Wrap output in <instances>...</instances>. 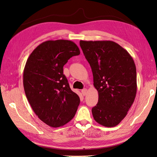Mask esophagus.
Returning a JSON list of instances; mask_svg holds the SVG:
<instances>
[{
    "instance_id": "34e87169",
    "label": "esophagus",
    "mask_w": 157,
    "mask_h": 157,
    "mask_svg": "<svg viewBox=\"0 0 157 157\" xmlns=\"http://www.w3.org/2000/svg\"><path fill=\"white\" fill-rule=\"evenodd\" d=\"M82 94H83V96H86V94H87V89H86V88L83 89V90H82Z\"/></svg>"
}]
</instances>
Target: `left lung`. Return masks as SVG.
<instances>
[{"instance_id": "8db88e82", "label": "left lung", "mask_w": 157, "mask_h": 157, "mask_svg": "<svg viewBox=\"0 0 157 157\" xmlns=\"http://www.w3.org/2000/svg\"><path fill=\"white\" fill-rule=\"evenodd\" d=\"M92 68L98 102L92 109L96 121L105 127L118 125L135 99L136 70L126 49L112 41H80Z\"/></svg>"}]
</instances>
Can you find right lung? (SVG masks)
<instances>
[{
	"instance_id": "obj_1",
	"label": "right lung",
	"mask_w": 157,
	"mask_h": 157,
	"mask_svg": "<svg viewBox=\"0 0 157 157\" xmlns=\"http://www.w3.org/2000/svg\"><path fill=\"white\" fill-rule=\"evenodd\" d=\"M77 45L69 40L47 41L33 50L25 64L23 86L31 106L38 118L53 128L74 117L80 102L63 74V65L79 56Z\"/></svg>"
}]
</instances>
